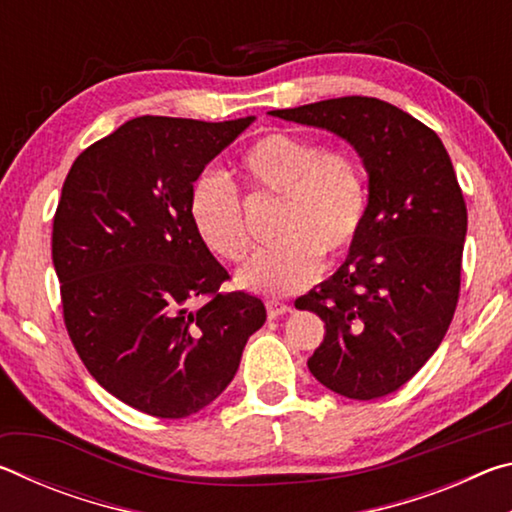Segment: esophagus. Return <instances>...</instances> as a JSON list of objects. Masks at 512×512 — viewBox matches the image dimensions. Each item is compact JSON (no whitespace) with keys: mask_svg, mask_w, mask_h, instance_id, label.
<instances>
[{"mask_svg":"<svg viewBox=\"0 0 512 512\" xmlns=\"http://www.w3.org/2000/svg\"><path fill=\"white\" fill-rule=\"evenodd\" d=\"M291 307L287 305V302H277V300H268L266 302V314L268 318H277V316H284L289 314Z\"/></svg>","mask_w":512,"mask_h":512,"instance_id":"obj_1","label":"esophagus"}]
</instances>
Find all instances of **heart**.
Returning a JSON list of instances; mask_svg holds the SVG:
<instances>
[{
	"instance_id": "obj_1",
	"label": "heart",
	"mask_w": 512,
	"mask_h": 512,
	"mask_svg": "<svg viewBox=\"0 0 512 512\" xmlns=\"http://www.w3.org/2000/svg\"><path fill=\"white\" fill-rule=\"evenodd\" d=\"M239 173L257 196L280 198L273 248L250 259L239 284L262 296H291L320 271L350 253L368 214V183L359 158L323 149L305 135L273 131L259 137L239 160ZM189 216L214 257L241 264L250 253L244 207L235 185L219 173L198 176L189 192Z\"/></svg>"
}]
</instances>
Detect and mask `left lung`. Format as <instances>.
I'll list each match as a JSON object with an SVG mask.
<instances>
[{"label":"left lung","instance_id":"1","mask_svg":"<svg viewBox=\"0 0 512 512\" xmlns=\"http://www.w3.org/2000/svg\"><path fill=\"white\" fill-rule=\"evenodd\" d=\"M348 140L368 171V214L348 259L296 300L325 323L307 366L350 400L406 384L452 323L461 293L467 207L440 137L409 112L372 97L271 110Z\"/></svg>","mask_w":512,"mask_h":512}]
</instances>
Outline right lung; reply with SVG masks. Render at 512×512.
Segmentation results:
<instances>
[{"label":"right lung","instance_id":"right-lung-1","mask_svg":"<svg viewBox=\"0 0 512 512\" xmlns=\"http://www.w3.org/2000/svg\"><path fill=\"white\" fill-rule=\"evenodd\" d=\"M250 121L137 117L63 183L51 259L67 334L108 393L153 418L214 402L266 320L259 298L221 291L230 275L189 216L194 180Z\"/></svg>","mask_w":512,"mask_h":512}]
</instances>
